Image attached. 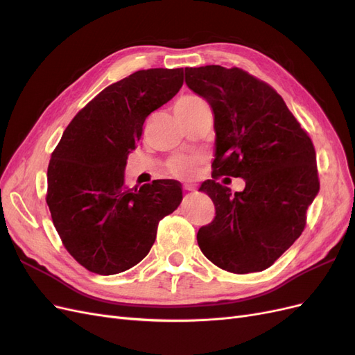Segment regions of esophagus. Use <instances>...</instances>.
Here are the masks:
<instances>
[{
    "label": "esophagus",
    "mask_w": 355,
    "mask_h": 355,
    "mask_svg": "<svg viewBox=\"0 0 355 355\" xmlns=\"http://www.w3.org/2000/svg\"><path fill=\"white\" fill-rule=\"evenodd\" d=\"M184 189H185V191L192 192V191H196V189H197V187H196L194 184H185V185H184Z\"/></svg>",
    "instance_id": "obj_1"
}]
</instances>
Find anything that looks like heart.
Listing matches in <instances>:
<instances>
[{
  "label": "heart",
  "instance_id": "obj_1",
  "mask_svg": "<svg viewBox=\"0 0 355 355\" xmlns=\"http://www.w3.org/2000/svg\"><path fill=\"white\" fill-rule=\"evenodd\" d=\"M201 99L197 98V96H185L182 98L178 103H194L200 102ZM198 166V158L196 157H189V155H175L171 157L168 161V170L171 175H175L176 178H188L192 173H194L196 168Z\"/></svg>",
  "mask_w": 355,
  "mask_h": 355
}]
</instances>
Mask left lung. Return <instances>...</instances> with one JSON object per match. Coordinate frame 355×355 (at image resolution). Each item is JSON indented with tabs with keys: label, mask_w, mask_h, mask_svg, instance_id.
I'll return each mask as SVG.
<instances>
[{
	"label": "left lung",
	"mask_w": 355,
	"mask_h": 355,
	"mask_svg": "<svg viewBox=\"0 0 355 355\" xmlns=\"http://www.w3.org/2000/svg\"><path fill=\"white\" fill-rule=\"evenodd\" d=\"M187 85L211 106L214 159L200 191L211 198L214 219L197 241L210 262L234 274L270 268L306 225L320 189L314 144L270 84L240 68H185ZM243 177L232 196L216 179Z\"/></svg>",
	"instance_id": "left-lung-1"
}]
</instances>
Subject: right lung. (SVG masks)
I'll return each instance as SVG.
<instances>
[{
	"label": "right lung",
	"instance_id": "obj_1",
	"mask_svg": "<svg viewBox=\"0 0 355 355\" xmlns=\"http://www.w3.org/2000/svg\"><path fill=\"white\" fill-rule=\"evenodd\" d=\"M184 84V68L142 69L103 89L72 118L51 154L46 201L69 254L85 270L112 275L151 250L158 222L175 211V180L125 185L128 154L146 116Z\"/></svg>",
	"mask_w": 355,
	"mask_h": 355
}]
</instances>
